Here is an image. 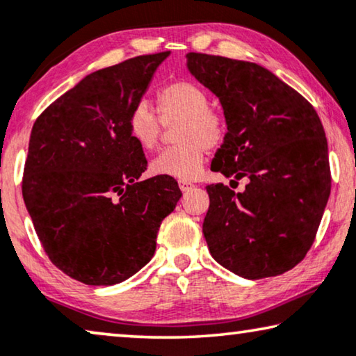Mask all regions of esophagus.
I'll use <instances>...</instances> for the list:
<instances>
[{
    "label": "esophagus",
    "mask_w": 356,
    "mask_h": 356,
    "mask_svg": "<svg viewBox=\"0 0 356 356\" xmlns=\"http://www.w3.org/2000/svg\"><path fill=\"white\" fill-rule=\"evenodd\" d=\"M178 186H179V189L183 191V193H186V191H189V189H193V188H194V183L188 181V179H179V181H178Z\"/></svg>",
    "instance_id": "1"
}]
</instances>
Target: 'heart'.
Masks as SVG:
<instances>
[{"label":"heart","mask_w":356,"mask_h":356,"mask_svg":"<svg viewBox=\"0 0 356 356\" xmlns=\"http://www.w3.org/2000/svg\"><path fill=\"white\" fill-rule=\"evenodd\" d=\"M157 111L146 101L138 102L128 117V130L144 151H154L162 141L163 127L177 125L179 144L162 151L151 162L152 173L193 179L202 172L210 147L226 136V118L218 107L209 104V95L194 81H172L157 92Z\"/></svg>","instance_id":"heart-1"}]
</instances>
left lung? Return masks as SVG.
<instances>
[{
  "label": "left lung",
  "instance_id": "1",
  "mask_svg": "<svg viewBox=\"0 0 356 356\" xmlns=\"http://www.w3.org/2000/svg\"><path fill=\"white\" fill-rule=\"evenodd\" d=\"M188 69L218 97L226 118L213 172L247 178L242 193L209 184L202 233L213 259L245 280L300 264L329 194L327 140L313 106L259 64L188 53Z\"/></svg>",
  "mask_w": 356,
  "mask_h": 356
}]
</instances>
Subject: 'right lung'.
I'll list each match as a JSON object with an SVG mask.
<instances>
[{"label": "right lung", "instance_id": "right-lung-1", "mask_svg": "<svg viewBox=\"0 0 356 356\" xmlns=\"http://www.w3.org/2000/svg\"><path fill=\"white\" fill-rule=\"evenodd\" d=\"M168 54L92 72L33 123L25 207L49 260L83 284H118L140 271L181 197L172 177L141 181L147 161L128 130L130 112Z\"/></svg>", "mask_w": 356, "mask_h": 356}]
</instances>
